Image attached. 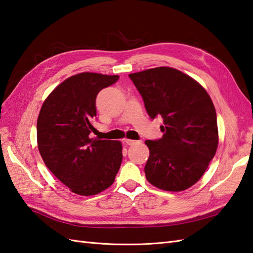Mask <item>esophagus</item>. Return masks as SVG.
I'll use <instances>...</instances> for the list:
<instances>
[{"mask_svg": "<svg viewBox=\"0 0 253 253\" xmlns=\"http://www.w3.org/2000/svg\"><path fill=\"white\" fill-rule=\"evenodd\" d=\"M123 143H125L126 145H134V144H136L137 141L136 140H133V139L126 138V139H123Z\"/></svg>", "mask_w": 253, "mask_h": 253, "instance_id": "34e87169", "label": "esophagus"}]
</instances>
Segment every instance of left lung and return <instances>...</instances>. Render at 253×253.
<instances>
[{"instance_id":"1","label":"left lung","mask_w":253,"mask_h":253,"mask_svg":"<svg viewBox=\"0 0 253 253\" xmlns=\"http://www.w3.org/2000/svg\"><path fill=\"white\" fill-rule=\"evenodd\" d=\"M151 119L162 117L163 137L146 140L147 180L165 191H183L205 173L218 147L217 114L193 78L171 67L130 74Z\"/></svg>"}]
</instances>
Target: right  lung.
<instances>
[{"label":"right lung","mask_w":253,"mask_h":253,"mask_svg":"<svg viewBox=\"0 0 253 253\" xmlns=\"http://www.w3.org/2000/svg\"><path fill=\"white\" fill-rule=\"evenodd\" d=\"M119 76L80 73L60 84L42 106L38 145L51 173L72 192L94 195L115 181L122 162L118 140L90 138L95 100Z\"/></svg>","instance_id":"obj_1"}]
</instances>
